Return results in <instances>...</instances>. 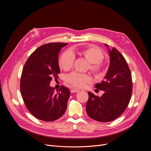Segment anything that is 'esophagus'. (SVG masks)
<instances>
[{
  "mask_svg": "<svg viewBox=\"0 0 151 151\" xmlns=\"http://www.w3.org/2000/svg\"><path fill=\"white\" fill-rule=\"evenodd\" d=\"M79 92V90L76 89H73L71 90V93H76V92Z\"/></svg>",
  "mask_w": 151,
  "mask_h": 151,
  "instance_id": "34e87169",
  "label": "esophagus"
}]
</instances>
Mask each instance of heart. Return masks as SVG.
<instances>
[{
    "mask_svg": "<svg viewBox=\"0 0 151 151\" xmlns=\"http://www.w3.org/2000/svg\"><path fill=\"white\" fill-rule=\"evenodd\" d=\"M78 56L86 59L89 62L88 68L98 79H103L107 73L108 68L103 61L105 54L100 47L90 45L84 48H73L70 52L62 53L59 59V65L61 69L68 71L73 68L75 57ZM91 76L88 74H81L73 72L66 76V81L71 86L76 88H83L90 83Z\"/></svg>",
    "mask_w": 151,
    "mask_h": 151,
    "instance_id": "b5f03b06",
    "label": "heart"
}]
</instances>
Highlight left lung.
I'll list each match as a JSON object with an SVG mask.
<instances>
[{"mask_svg":"<svg viewBox=\"0 0 151 151\" xmlns=\"http://www.w3.org/2000/svg\"><path fill=\"white\" fill-rule=\"evenodd\" d=\"M109 52L110 65L105 80L95 86L105 93L99 97L88 92L86 105L88 116L101 122H108L119 117L127 108L132 93V78L127 62L115 47L109 50Z\"/></svg>","mask_w":151,"mask_h":151,"instance_id":"obj_1","label":"left lung"}]
</instances>
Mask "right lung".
Here are the masks:
<instances>
[{
    "label": "right lung",
    "mask_w": 151,
    "mask_h": 151,
    "mask_svg": "<svg viewBox=\"0 0 151 151\" xmlns=\"http://www.w3.org/2000/svg\"><path fill=\"white\" fill-rule=\"evenodd\" d=\"M68 43H50L38 47L30 54L22 69L20 89L29 111L38 119L51 122L64 114L70 92L61 86L56 93L50 87L53 78H58L59 52Z\"/></svg>",
    "instance_id": "1"
}]
</instances>
